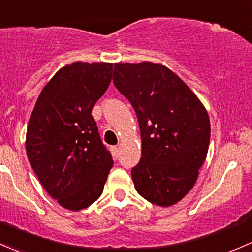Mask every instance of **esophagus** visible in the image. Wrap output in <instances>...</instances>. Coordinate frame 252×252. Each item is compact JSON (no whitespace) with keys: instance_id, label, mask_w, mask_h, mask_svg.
I'll list each match as a JSON object with an SVG mask.
<instances>
[{"instance_id":"esophagus-1","label":"esophagus","mask_w":252,"mask_h":252,"mask_svg":"<svg viewBox=\"0 0 252 252\" xmlns=\"http://www.w3.org/2000/svg\"><path fill=\"white\" fill-rule=\"evenodd\" d=\"M110 149H111V154H113L114 159H118V157H119V148L118 147H111Z\"/></svg>"}]
</instances>
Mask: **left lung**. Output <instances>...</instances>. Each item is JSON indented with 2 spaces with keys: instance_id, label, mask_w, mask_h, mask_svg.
Segmentation results:
<instances>
[{
  "instance_id": "left-lung-1",
  "label": "left lung",
  "mask_w": 252,
  "mask_h": 252,
  "mask_svg": "<svg viewBox=\"0 0 252 252\" xmlns=\"http://www.w3.org/2000/svg\"><path fill=\"white\" fill-rule=\"evenodd\" d=\"M114 85L137 114L142 158L131 171L134 188L158 206L190 191L206 159L210 119L186 82L162 64L115 63Z\"/></svg>"
}]
</instances>
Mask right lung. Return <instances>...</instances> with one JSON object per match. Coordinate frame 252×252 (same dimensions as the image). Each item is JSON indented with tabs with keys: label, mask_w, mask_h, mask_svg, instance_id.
<instances>
[{
	"label": "right lung",
	"mask_w": 252,
	"mask_h": 252,
	"mask_svg": "<svg viewBox=\"0 0 252 252\" xmlns=\"http://www.w3.org/2000/svg\"><path fill=\"white\" fill-rule=\"evenodd\" d=\"M113 64L75 62L46 84L31 113L25 148L46 191L64 209L80 211L103 193L113 158L92 109L111 81Z\"/></svg>",
	"instance_id": "right-lung-1"
}]
</instances>
